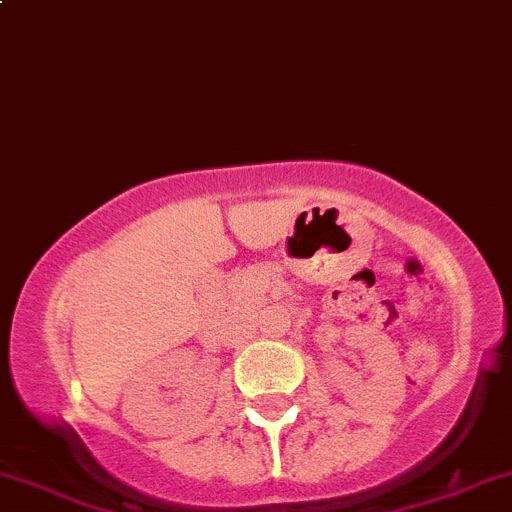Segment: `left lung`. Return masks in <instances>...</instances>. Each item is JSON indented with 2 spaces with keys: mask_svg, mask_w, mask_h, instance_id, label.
<instances>
[{
  "mask_svg": "<svg viewBox=\"0 0 512 512\" xmlns=\"http://www.w3.org/2000/svg\"><path fill=\"white\" fill-rule=\"evenodd\" d=\"M69 431H71V428H69ZM71 433H74V431H71Z\"/></svg>",
  "mask_w": 512,
  "mask_h": 512,
  "instance_id": "obj_1",
  "label": "left lung"
}]
</instances>
